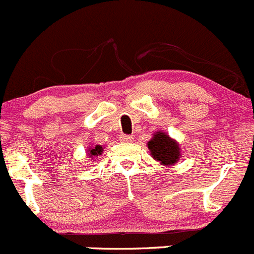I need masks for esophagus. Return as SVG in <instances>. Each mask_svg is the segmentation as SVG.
Instances as JSON below:
<instances>
[{
  "instance_id": "34e87169",
  "label": "esophagus",
  "mask_w": 254,
  "mask_h": 254,
  "mask_svg": "<svg viewBox=\"0 0 254 254\" xmlns=\"http://www.w3.org/2000/svg\"><path fill=\"white\" fill-rule=\"evenodd\" d=\"M119 138L121 142H132L133 140V137L129 134H121Z\"/></svg>"
}]
</instances>
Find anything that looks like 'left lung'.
I'll list each match as a JSON object with an SVG mask.
<instances>
[{"label":"left lung","mask_w":254,"mask_h":254,"mask_svg":"<svg viewBox=\"0 0 254 254\" xmlns=\"http://www.w3.org/2000/svg\"><path fill=\"white\" fill-rule=\"evenodd\" d=\"M151 156L163 165H174L180 159V146L164 132H156L148 143Z\"/></svg>","instance_id":"left-lung-1"}]
</instances>
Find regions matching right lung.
Returning a JSON list of instances; mask_svg holds the SVG:
<instances>
[{
    "label": "right lung",
    "mask_w": 254,
    "mask_h": 254,
    "mask_svg": "<svg viewBox=\"0 0 254 254\" xmlns=\"http://www.w3.org/2000/svg\"><path fill=\"white\" fill-rule=\"evenodd\" d=\"M101 151H103V148H101L100 145H95L94 148H89V155H90V158H93V156H98L100 155Z\"/></svg>",
    "instance_id": "obj_1"
}]
</instances>
